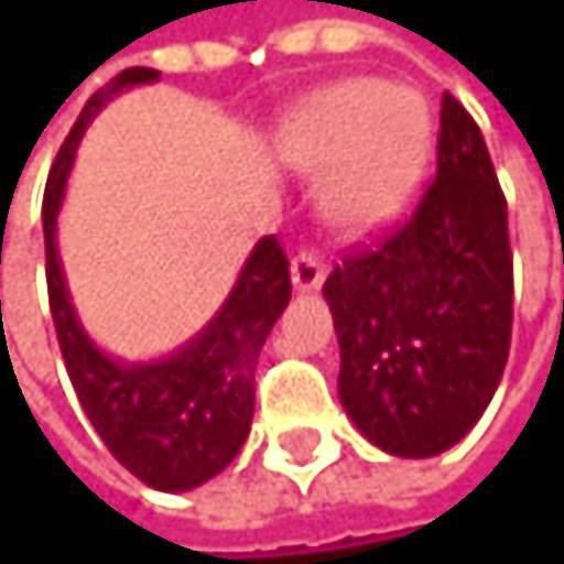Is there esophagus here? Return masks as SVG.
<instances>
[{
  "label": "esophagus",
  "instance_id": "34e87169",
  "mask_svg": "<svg viewBox=\"0 0 564 564\" xmlns=\"http://www.w3.org/2000/svg\"><path fill=\"white\" fill-rule=\"evenodd\" d=\"M289 271H293V285L300 293H311V289H321V282H325L328 264H325V258H317L314 250H300Z\"/></svg>",
  "mask_w": 564,
  "mask_h": 564
}]
</instances>
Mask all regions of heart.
Segmentation results:
<instances>
[{"mask_svg": "<svg viewBox=\"0 0 564 564\" xmlns=\"http://www.w3.org/2000/svg\"><path fill=\"white\" fill-rule=\"evenodd\" d=\"M289 154L306 172H327L321 204L343 229H375L413 200L431 159V112L413 90L346 80L300 105Z\"/></svg>", "mask_w": 564, "mask_h": 564, "instance_id": "heart-1", "label": "heart"}]
</instances>
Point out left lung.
<instances>
[{
  "mask_svg": "<svg viewBox=\"0 0 564 564\" xmlns=\"http://www.w3.org/2000/svg\"><path fill=\"white\" fill-rule=\"evenodd\" d=\"M325 300L356 431L402 459L463 442L509 360L512 250L484 133L448 90L427 194L405 226L332 271Z\"/></svg>",
  "mask_w": 564,
  "mask_h": 564,
  "instance_id": "1",
  "label": "left lung"
}]
</instances>
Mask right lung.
Segmentation results:
<instances>
[{"label":"right lung","mask_w":564,"mask_h":564,"mask_svg":"<svg viewBox=\"0 0 564 564\" xmlns=\"http://www.w3.org/2000/svg\"><path fill=\"white\" fill-rule=\"evenodd\" d=\"M151 80H159V69L133 66L98 87L55 154L45 204H41L45 279L73 392L105 448L154 491H189L218 477L247 442L253 420V370L268 332L275 328L293 296V282H289V261L279 239L264 236L250 250L229 300L176 352L162 360L130 364L90 343L66 289L63 261L55 250V221H59L77 144L90 119L119 90Z\"/></svg>","instance_id":"obj_1"}]
</instances>
